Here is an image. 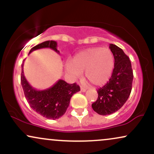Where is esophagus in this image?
Returning <instances> with one entry per match:
<instances>
[{
	"label": "esophagus",
	"instance_id": "34e87169",
	"mask_svg": "<svg viewBox=\"0 0 154 154\" xmlns=\"http://www.w3.org/2000/svg\"><path fill=\"white\" fill-rule=\"evenodd\" d=\"M80 91H82V92H83V93H84V92H85V91H86V89H85V88H82V87H81V88H80Z\"/></svg>",
	"mask_w": 154,
	"mask_h": 154
}]
</instances>
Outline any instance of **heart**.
<instances>
[{"label": "heart", "instance_id": "obj_1", "mask_svg": "<svg viewBox=\"0 0 154 154\" xmlns=\"http://www.w3.org/2000/svg\"><path fill=\"white\" fill-rule=\"evenodd\" d=\"M114 67L111 51L106 48H91L75 55L66 69L74 78H78L85 71V77L92 84L100 86L110 79Z\"/></svg>", "mask_w": 154, "mask_h": 154}]
</instances>
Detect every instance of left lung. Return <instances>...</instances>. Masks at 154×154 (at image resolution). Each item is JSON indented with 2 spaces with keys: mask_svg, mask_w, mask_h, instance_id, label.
<instances>
[{
  "mask_svg": "<svg viewBox=\"0 0 154 154\" xmlns=\"http://www.w3.org/2000/svg\"><path fill=\"white\" fill-rule=\"evenodd\" d=\"M109 48L114 58V68L109 81L97 91L98 99L92 108L100 115H109L122 107L132 91V73L131 62L122 49L114 44Z\"/></svg>",
  "mask_w": 154,
  "mask_h": 154,
  "instance_id": "8db88e82",
  "label": "left lung"
}]
</instances>
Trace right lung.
<instances>
[{
    "instance_id": "1",
    "label": "right lung",
    "mask_w": 154,
    "mask_h": 154,
    "mask_svg": "<svg viewBox=\"0 0 154 154\" xmlns=\"http://www.w3.org/2000/svg\"><path fill=\"white\" fill-rule=\"evenodd\" d=\"M49 48L59 54L57 50V43L54 40H48L38 44L29 51H32L41 48ZM22 64L21 84L24 95L29 106L33 110L43 117L49 119H57L66 112L69 105L72 96L80 91L79 86L76 83L68 84L63 79H59L52 87L45 90L35 89L27 82L24 75V63Z\"/></svg>"
}]
</instances>
